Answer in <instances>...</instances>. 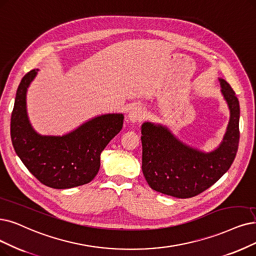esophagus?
Segmentation results:
<instances>
[{
	"label": "esophagus",
	"mask_w": 256,
	"mask_h": 256,
	"mask_svg": "<svg viewBox=\"0 0 256 256\" xmlns=\"http://www.w3.org/2000/svg\"><path fill=\"white\" fill-rule=\"evenodd\" d=\"M144 116H145L144 109H142L140 106H136L134 108H131V110L129 111L128 120L131 122H140L142 118H144Z\"/></svg>",
	"instance_id": "esophagus-1"
}]
</instances>
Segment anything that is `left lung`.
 I'll return each instance as SVG.
<instances>
[{"instance_id":"obj_1","label":"left lung","mask_w":256,"mask_h":256,"mask_svg":"<svg viewBox=\"0 0 256 256\" xmlns=\"http://www.w3.org/2000/svg\"><path fill=\"white\" fill-rule=\"evenodd\" d=\"M218 80L230 120L216 149L205 152L191 147L168 127L142 122V170L153 190L178 198H193L211 187L231 167L240 142V103L227 82Z\"/></svg>"}]
</instances>
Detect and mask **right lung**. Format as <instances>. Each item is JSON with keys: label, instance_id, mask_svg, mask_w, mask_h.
I'll list each match as a JSON object with an SVG mask.
<instances>
[{"label": "right lung", "instance_id": "add662e5", "mask_svg": "<svg viewBox=\"0 0 256 256\" xmlns=\"http://www.w3.org/2000/svg\"><path fill=\"white\" fill-rule=\"evenodd\" d=\"M38 69L20 83L10 122L16 153L40 182L54 189H69L92 180L100 166V153L122 128L124 116L107 114L83 122L63 136H43L30 124L26 96Z\"/></svg>", "mask_w": 256, "mask_h": 256}]
</instances>
